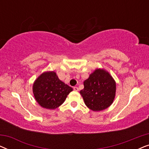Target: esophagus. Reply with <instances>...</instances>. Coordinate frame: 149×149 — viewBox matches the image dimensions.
Segmentation results:
<instances>
[{
	"label": "esophagus",
	"instance_id": "obj_1",
	"mask_svg": "<svg viewBox=\"0 0 149 149\" xmlns=\"http://www.w3.org/2000/svg\"><path fill=\"white\" fill-rule=\"evenodd\" d=\"M73 89H74V91H79V88H78V87H76V86L73 87Z\"/></svg>",
	"mask_w": 149,
	"mask_h": 149
}]
</instances>
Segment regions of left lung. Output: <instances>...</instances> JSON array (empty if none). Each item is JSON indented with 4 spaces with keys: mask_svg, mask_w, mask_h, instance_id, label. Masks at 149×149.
<instances>
[{
    "mask_svg": "<svg viewBox=\"0 0 149 149\" xmlns=\"http://www.w3.org/2000/svg\"><path fill=\"white\" fill-rule=\"evenodd\" d=\"M80 91L85 105L93 111H103L112 104L115 97L116 83L104 69H96L83 83Z\"/></svg>",
    "mask_w": 149,
    "mask_h": 149,
    "instance_id": "obj_1",
    "label": "left lung"
}]
</instances>
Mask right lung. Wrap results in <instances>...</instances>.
Returning a JSON list of instances; mask_svg holds the SVG:
<instances>
[{"mask_svg": "<svg viewBox=\"0 0 149 149\" xmlns=\"http://www.w3.org/2000/svg\"><path fill=\"white\" fill-rule=\"evenodd\" d=\"M32 90L36 102L47 109H55L64 103L72 88L59 79L56 73L45 72L34 81Z\"/></svg>", "mask_w": 149, "mask_h": 149, "instance_id": "1", "label": "right lung"}]
</instances>
